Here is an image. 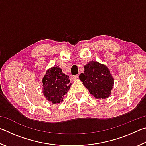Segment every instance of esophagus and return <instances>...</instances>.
<instances>
[{
    "label": "esophagus",
    "instance_id": "esophagus-1",
    "mask_svg": "<svg viewBox=\"0 0 146 146\" xmlns=\"http://www.w3.org/2000/svg\"><path fill=\"white\" fill-rule=\"evenodd\" d=\"M78 78V75H73L72 76H71V80H72L73 81L76 80Z\"/></svg>",
    "mask_w": 146,
    "mask_h": 146
}]
</instances>
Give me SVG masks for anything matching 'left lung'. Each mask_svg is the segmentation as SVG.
I'll use <instances>...</instances> for the list:
<instances>
[{"instance_id": "1", "label": "left lung", "mask_w": 146, "mask_h": 146, "mask_svg": "<svg viewBox=\"0 0 146 146\" xmlns=\"http://www.w3.org/2000/svg\"><path fill=\"white\" fill-rule=\"evenodd\" d=\"M84 72L79 78L84 86L96 98H106L111 95L114 78L110 71L104 64L91 61L84 66Z\"/></svg>"}]
</instances>
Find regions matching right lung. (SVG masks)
Instances as JSON below:
<instances>
[{
	"mask_svg": "<svg viewBox=\"0 0 146 146\" xmlns=\"http://www.w3.org/2000/svg\"><path fill=\"white\" fill-rule=\"evenodd\" d=\"M69 76L62 72V70L55 66L46 71L43 77V94L47 100L53 104H58L63 101L71 85Z\"/></svg>",
	"mask_w": 146,
	"mask_h": 146,
	"instance_id": "add662e5",
	"label": "right lung"
}]
</instances>
